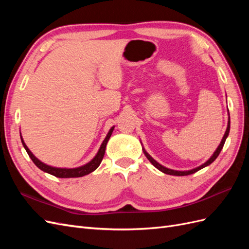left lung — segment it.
Returning a JSON list of instances; mask_svg holds the SVG:
<instances>
[{
	"label": "left lung",
	"instance_id": "8db88e82",
	"mask_svg": "<svg viewBox=\"0 0 249 249\" xmlns=\"http://www.w3.org/2000/svg\"><path fill=\"white\" fill-rule=\"evenodd\" d=\"M230 127H231V119H230V113H229V122H228V127H227V131H225V133H224V136H223V138H222V140H221V142H220V144L218 145V147H217V149H216L215 152H214L213 156L211 157L210 159H209L206 163H203L202 165H200V166H198V167H196V168H194V169H191V170L179 171V170H173V169H169V168L164 167V166H162L161 164L158 163L156 160H154L153 158L150 157V156L146 153V150H145L144 148L142 147V149H143V153H144V155L146 156V158L148 159V161H149L150 163H152L157 169H159L160 171H162V172H164V173H166V175H170V176H179V177H183V176H189V175H192V173L196 172V171H198V170H200V169H202V168H205L206 166H209V165H210L211 163H213V162L216 160V158H217L218 156H219V154H220V152H221V149H222V147H223V145H224V142H225V140H227V138H228V136H229Z\"/></svg>",
	"mask_w": 249,
	"mask_h": 249
}]
</instances>
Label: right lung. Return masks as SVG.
<instances>
[{"label":"right lung","instance_id":"right-lung-1","mask_svg":"<svg viewBox=\"0 0 249 249\" xmlns=\"http://www.w3.org/2000/svg\"><path fill=\"white\" fill-rule=\"evenodd\" d=\"M113 130H114V126H112L109 133L107 134L106 138L104 139L102 145L99 149V152H97V154L95 155V157L93 158V159L88 162L87 164L83 165V166H80V167H77V168H57V167H53V166H50V165H47L42 163L41 161H39L37 158L31 153V150H30L28 148V146L26 145V143L24 142V140H22L21 136H20V139H21V143L22 145H24L25 149L27 150V153L29 155V157L31 158V160L34 162V164L36 165L37 167H38L39 169H41L42 171L44 172H48L50 173V175L54 176L56 178H80V177H84L86 175H89L90 172L94 171L97 167L100 166V164L103 160L104 158V155H105V150H106V145L107 143L111 137L112 135V132Z\"/></svg>","mask_w":249,"mask_h":249}]
</instances>
